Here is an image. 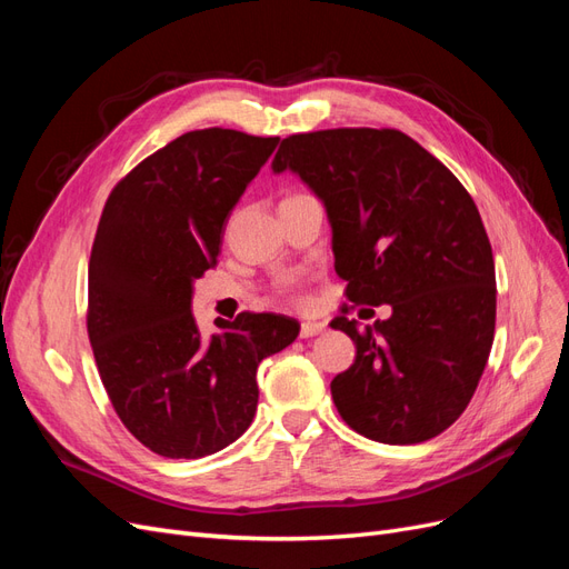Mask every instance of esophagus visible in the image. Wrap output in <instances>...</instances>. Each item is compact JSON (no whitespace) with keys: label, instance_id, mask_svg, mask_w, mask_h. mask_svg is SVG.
I'll return each instance as SVG.
<instances>
[{"label":"esophagus","instance_id":"obj_1","mask_svg":"<svg viewBox=\"0 0 569 569\" xmlns=\"http://www.w3.org/2000/svg\"><path fill=\"white\" fill-rule=\"evenodd\" d=\"M325 332V325L322 322H301V337L308 339V337H316V335H322Z\"/></svg>","mask_w":569,"mask_h":569}]
</instances>
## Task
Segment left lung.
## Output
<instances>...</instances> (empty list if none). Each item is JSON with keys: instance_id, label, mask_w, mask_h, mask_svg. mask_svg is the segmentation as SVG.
Returning <instances> with one entry per match:
<instances>
[{"instance_id": "1", "label": "left lung", "mask_w": 569, "mask_h": 569, "mask_svg": "<svg viewBox=\"0 0 569 569\" xmlns=\"http://www.w3.org/2000/svg\"><path fill=\"white\" fill-rule=\"evenodd\" d=\"M299 176L322 201L347 299L391 306L360 327L332 399L351 429L420 443L468 408L496 327V270L485 222L458 178L399 130L337 128L282 140L272 173Z\"/></svg>"}]
</instances>
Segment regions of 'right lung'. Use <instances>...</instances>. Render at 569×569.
Wrapping results in <instances>:
<instances>
[{"label":"right lung","instance_id":"right-lung-1","mask_svg":"<svg viewBox=\"0 0 569 569\" xmlns=\"http://www.w3.org/2000/svg\"><path fill=\"white\" fill-rule=\"evenodd\" d=\"M280 137L194 130L120 180L90 256L88 335L128 432L163 458H203L247 432L256 370L299 337L274 313L216 320L201 335L194 280L213 268L228 218Z\"/></svg>","mask_w":569,"mask_h":569}]
</instances>
